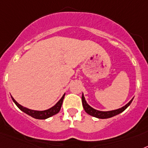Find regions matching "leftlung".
Instances as JSON below:
<instances>
[{"instance_id": "left-lung-1", "label": "left lung", "mask_w": 148, "mask_h": 148, "mask_svg": "<svg viewBox=\"0 0 148 148\" xmlns=\"http://www.w3.org/2000/svg\"><path fill=\"white\" fill-rule=\"evenodd\" d=\"M133 99H132L131 101L129 103H127L125 106L122 107L121 108L116 109V110H109V111H101V110H95V109L92 108L91 106H89L87 104L86 101L85 100V98H84V94L82 95V103H83V107H84V110L88 114L91 115L92 116H95V117H97L99 119H107L110 118V117H112V116H116L117 114L122 113L123 111L126 110L128 107L130 106V104L132 103Z\"/></svg>"}]
</instances>
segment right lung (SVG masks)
Segmentation results:
<instances>
[{
    "instance_id": "1",
    "label": "right lung",
    "mask_w": 148,
    "mask_h": 148,
    "mask_svg": "<svg viewBox=\"0 0 148 148\" xmlns=\"http://www.w3.org/2000/svg\"><path fill=\"white\" fill-rule=\"evenodd\" d=\"M64 95H63V96L61 98V99L59 100L58 102L55 105L50 108L47 109V110H31V109H28L27 108H25V107L22 106L21 105H19L18 102H17L14 99H13L12 96V99H13V102L16 105V106L18 107V108L20 109L22 111H23L24 113L27 114L29 116H32V117H34L35 119H38V120H45V119L49 118L50 116H53V115H55V114H58L59 112V110L61 109V107H62V105L63 102V99H64Z\"/></svg>"
}]
</instances>
